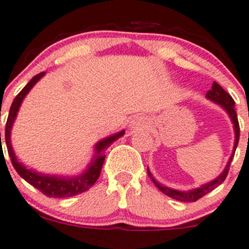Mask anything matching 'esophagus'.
<instances>
[{
    "label": "esophagus",
    "instance_id": "esophagus-1",
    "mask_svg": "<svg viewBox=\"0 0 249 249\" xmlns=\"http://www.w3.org/2000/svg\"><path fill=\"white\" fill-rule=\"evenodd\" d=\"M149 124V121L145 116H137L133 120L131 121V124L129 126L132 128H141V127H147Z\"/></svg>",
    "mask_w": 249,
    "mask_h": 249
}]
</instances>
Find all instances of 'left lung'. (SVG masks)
<instances>
[{
  "instance_id": "1",
  "label": "left lung",
  "mask_w": 249,
  "mask_h": 249,
  "mask_svg": "<svg viewBox=\"0 0 249 249\" xmlns=\"http://www.w3.org/2000/svg\"><path fill=\"white\" fill-rule=\"evenodd\" d=\"M206 99H209L210 101L215 102V104L220 105V106L225 109L226 112H227V115H229L230 118H231L232 123H233V131H234L233 150H232L231 157H230L229 161H227V164H226L223 172L221 173L217 178H215V179L211 180V181L206 182V184H204V185L199 186V188L191 189V190H188V191H180V190H175V189L169 188V186L161 185L160 182H158L154 178H153L152 173L149 172V168L147 169L148 175L150 177L152 181L156 184V186L161 191V193L168 195L169 197H173V199L179 200V201H182V202L196 201V200H199L200 197H202V196H205L206 194H209L210 191H213V189L217 188L218 185H221V184L225 181L226 177H227V174H229L230 165H231V161L234 157V152H236L237 144H238V141H239V124H238V120H237V113L236 111H234V101L231 97V95H229V93L226 92V91L223 90L217 83H213L211 90L207 91Z\"/></svg>"
}]
</instances>
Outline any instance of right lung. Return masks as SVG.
<instances>
[{
	"label": "right lung",
	"mask_w": 249,
	"mask_h": 249,
	"mask_svg": "<svg viewBox=\"0 0 249 249\" xmlns=\"http://www.w3.org/2000/svg\"><path fill=\"white\" fill-rule=\"evenodd\" d=\"M45 75V72H40V74L36 75L33 79L27 84L23 88V90L18 93L16 99L13 100L12 105H11L10 113H8V118H7L6 123V131H4V138H6V145L7 150H8V156H10L11 161H12L13 166H15L16 172L20 175V178H23L27 182H29L32 186L42 191L44 195L49 196V197H70V196H75L77 194H81L84 191L89 190L91 186L96 182L99 179L100 174H101L102 165L105 161V150L112 144L116 140H118L120 137L124 134V129L117 132L115 134H111L109 137H106L104 140L99 141L93 147V157L91 161L89 163L88 168L84 170L81 174L72 175V177H64V175H50V174H43V173L36 172L31 168H27L23 163H20L18 158L16 157L15 150L12 148V143H11V131H12L13 123H15L17 113L19 111V107L23 102L24 97L27 96V93L32 90L34 85H36L40 79ZM0 141H1V132H0ZM2 145V143H1Z\"/></svg>",
	"instance_id": "add662e5"
}]
</instances>
